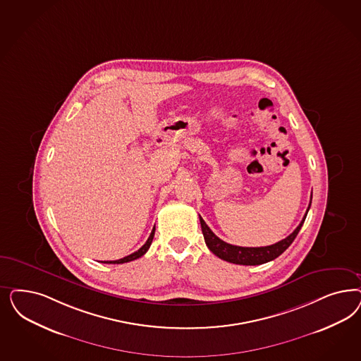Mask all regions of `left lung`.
Wrapping results in <instances>:
<instances>
[{"mask_svg": "<svg viewBox=\"0 0 361 361\" xmlns=\"http://www.w3.org/2000/svg\"><path fill=\"white\" fill-rule=\"evenodd\" d=\"M311 202H312V195H311ZM311 202H310V206L307 209V212H305L302 221L296 227V230L291 235H288L286 239L280 240L275 245H266V247H239V245H228L212 233L211 228L206 224V221L202 219V216H199L200 226H202V233L204 236V242H206V245H207L209 251L212 254H215L218 257H221L226 262L233 263V264L257 266V264L267 263V262H271V260H274L278 256L281 255L295 240V238L298 236V233L302 228V223L305 221L308 209L311 207Z\"/></svg>", "mask_w": 361, "mask_h": 361, "instance_id": "8db88e82", "label": "left lung"}]
</instances>
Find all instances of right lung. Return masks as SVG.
Instances as JSON below:
<instances>
[{
    "mask_svg": "<svg viewBox=\"0 0 361 361\" xmlns=\"http://www.w3.org/2000/svg\"><path fill=\"white\" fill-rule=\"evenodd\" d=\"M154 233H155V226H154V228H152V233H150V236H149V239L146 240V243L140 247L138 251H135V252H133L131 255L125 256V257H122V259H118V260H110V262H104V263H109V264H122V263H128V262H131V260H135V259H138L140 256L145 255L146 252H147V250L150 248V245H152V239H154Z\"/></svg>",
    "mask_w": 361,
    "mask_h": 361,
    "instance_id": "add662e5",
    "label": "right lung"
}]
</instances>
